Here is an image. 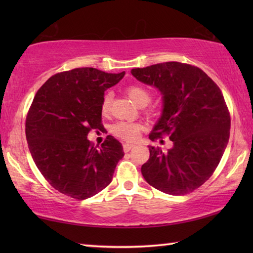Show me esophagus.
<instances>
[{"label": "esophagus", "mask_w": 253, "mask_h": 253, "mask_svg": "<svg viewBox=\"0 0 253 253\" xmlns=\"http://www.w3.org/2000/svg\"><path fill=\"white\" fill-rule=\"evenodd\" d=\"M132 147H134V144H131V143H125V144H123V148H124V152H125V153L129 152Z\"/></svg>", "instance_id": "1"}]
</instances>
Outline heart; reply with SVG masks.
I'll return each mask as SVG.
<instances>
[{"instance_id": "1", "label": "heart", "mask_w": 253, "mask_h": 253, "mask_svg": "<svg viewBox=\"0 0 253 253\" xmlns=\"http://www.w3.org/2000/svg\"><path fill=\"white\" fill-rule=\"evenodd\" d=\"M127 95L136 105L140 107L146 106L151 101V91L147 88L139 84H129L126 88ZM111 104V93L106 92L101 100V113L107 114L110 109ZM140 124L131 122H118L111 127V131L114 135L125 140H134L137 138L140 131Z\"/></svg>"}]
</instances>
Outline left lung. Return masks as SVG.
<instances>
[{
  "mask_svg": "<svg viewBox=\"0 0 253 253\" xmlns=\"http://www.w3.org/2000/svg\"><path fill=\"white\" fill-rule=\"evenodd\" d=\"M130 72L163 95L164 108L149 139L169 136L173 142L166 152L148 146L143 176L166 194L191 193L212 176L228 145L231 118L224 97L203 70L187 63L163 62Z\"/></svg>",
  "mask_w": 253,
  "mask_h": 253,
  "instance_id": "1",
  "label": "left lung"
}]
</instances>
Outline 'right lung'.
<instances>
[{
	"label": "right lung",
	"instance_id": "add662e5",
	"mask_svg": "<svg viewBox=\"0 0 253 253\" xmlns=\"http://www.w3.org/2000/svg\"><path fill=\"white\" fill-rule=\"evenodd\" d=\"M125 76L95 68L55 74L36 93L25 121L28 146L37 168L60 193L85 200L110 184L122 144L108 135L99 148L87 139L100 129L106 89Z\"/></svg>",
	"mask_w": 253,
	"mask_h": 253
}]
</instances>
